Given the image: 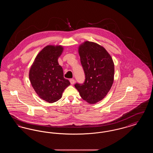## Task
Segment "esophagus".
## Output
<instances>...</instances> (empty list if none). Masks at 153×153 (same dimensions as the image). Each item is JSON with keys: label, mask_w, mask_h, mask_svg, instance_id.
Listing matches in <instances>:
<instances>
[{"label": "esophagus", "mask_w": 153, "mask_h": 153, "mask_svg": "<svg viewBox=\"0 0 153 153\" xmlns=\"http://www.w3.org/2000/svg\"><path fill=\"white\" fill-rule=\"evenodd\" d=\"M74 82H75V81H74V80L73 79H71V80H70V82H71V84H72V85L74 84Z\"/></svg>", "instance_id": "obj_1"}]
</instances>
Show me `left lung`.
<instances>
[{"instance_id": "obj_1", "label": "left lung", "mask_w": 153, "mask_h": 153, "mask_svg": "<svg viewBox=\"0 0 153 153\" xmlns=\"http://www.w3.org/2000/svg\"><path fill=\"white\" fill-rule=\"evenodd\" d=\"M79 53L85 79L83 84L76 83L74 87L83 100L95 104L105 97L112 85L114 64L107 51L95 42L81 44Z\"/></svg>"}]
</instances>
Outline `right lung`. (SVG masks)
Masks as SVG:
<instances>
[{
  "label": "right lung",
  "mask_w": 153,
  "mask_h": 153,
  "mask_svg": "<svg viewBox=\"0 0 153 153\" xmlns=\"http://www.w3.org/2000/svg\"><path fill=\"white\" fill-rule=\"evenodd\" d=\"M63 51L62 46L48 45L36 56L29 71L32 87L38 96L52 103L59 100L69 81L64 77L58 58Z\"/></svg>",
  "instance_id": "right-lung-1"
}]
</instances>
